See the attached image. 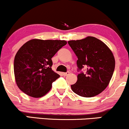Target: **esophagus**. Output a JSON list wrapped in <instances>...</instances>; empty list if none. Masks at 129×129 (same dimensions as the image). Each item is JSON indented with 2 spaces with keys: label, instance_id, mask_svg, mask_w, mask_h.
<instances>
[{
  "label": "esophagus",
  "instance_id": "1",
  "mask_svg": "<svg viewBox=\"0 0 129 129\" xmlns=\"http://www.w3.org/2000/svg\"><path fill=\"white\" fill-rule=\"evenodd\" d=\"M62 74H63V75L64 76H67V75H69L70 72H66V73H63Z\"/></svg>",
  "mask_w": 129,
  "mask_h": 129
}]
</instances>
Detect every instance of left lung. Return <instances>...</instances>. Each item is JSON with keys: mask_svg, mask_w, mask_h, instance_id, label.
Segmentation results:
<instances>
[{"mask_svg": "<svg viewBox=\"0 0 129 129\" xmlns=\"http://www.w3.org/2000/svg\"><path fill=\"white\" fill-rule=\"evenodd\" d=\"M68 44L78 57V70L87 68L86 73L79 74L71 88L81 96H95L106 89L113 76L115 66L113 53L103 42L92 36L69 41Z\"/></svg>", "mask_w": 129, "mask_h": 129, "instance_id": "left-lung-1", "label": "left lung"}]
</instances>
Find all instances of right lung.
I'll use <instances>...</instances> for the list:
<instances>
[{
  "instance_id": "obj_1",
  "label": "right lung",
  "mask_w": 129,
  "mask_h": 129,
  "mask_svg": "<svg viewBox=\"0 0 129 129\" xmlns=\"http://www.w3.org/2000/svg\"><path fill=\"white\" fill-rule=\"evenodd\" d=\"M61 40H29L19 48L14 61L16 84L27 95L41 98L50 91L59 75L51 69V58L67 44Z\"/></svg>"
}]
</instances>
